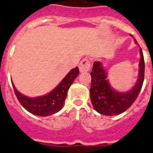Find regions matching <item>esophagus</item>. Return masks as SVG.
Instances as JSON below:
<instances>
[{"label":"esophagus","mask_w":153,"mask_h":153,"mask_svg":"<svg viewBox=\"0 0 153 153\" xmlns=\"http://www.w3.org/2000/svg\"><path fill=\"white\" fill-rule=\"evenodd\" d=\"M79 69H80V73H84V72H88L91 69V62L87 58L84 59L80 62V65H79Z\"/></svg>","instance_id":"34e87169"}]
</instances>
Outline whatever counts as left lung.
Returning <instances> with one entry per match:
<instances>
[{
    "mask_svg": "<svg viewBox=\"0 0 153 153\" xmlns=\"http://www.w3.org/2000/svg\"><path fill=\"white\" fill-rule=\"evenodd\" d=\"M134 39L137 43L134 38ZM140 54L138 77L133 88L126 92H119L112 88L107 80V71L102 67V63L100 62H94L91 72L90 96L91 103L97 112L103 115H118L131 107L137 100L145 77V61L140 47Z\"/></svg>",
    "mask_w": 153,
    "mask_h": 153,
    "instance_id": "1",
    "label": "left lung"
}]
</instances>
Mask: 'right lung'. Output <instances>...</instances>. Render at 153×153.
<instances>
[{
    "instance_id": "obj_1",
    "label": "right lung",
    "mask_w": 153,
    "mask_h": 153,
    "mask_svg": "<svg viewBox=\"0 0 153 153\" xmlns=\"http://www.w3.org/2000/svg\"><path fill=\"white\" fill-rule=\"evenodd\" d=\"M79 74V69L76 66L67 74L60 84L45 96L30 98L24 96L18 91L13 83L16 96L21 105L30 113L38 116H49L57 113L62 109L69 87Z\"/></svg>"
}]
</instances>
